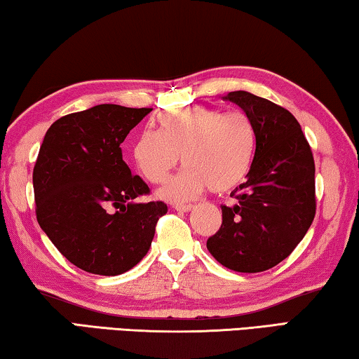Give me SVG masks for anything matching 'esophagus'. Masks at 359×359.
<instances>
[{"mask_svg":"<svg viewBox=\"0 0 359 359\" xmlns=\"http://www.w3.org/2000/svg\"><path fill=\"white\" fill-rule=\"evenodd\" d=\"M176 211H181V213H187V211H191L194 208V205H175L173 207Z\"/></svg>","mask_w":359,"mask_h":359,"instance_id":"esophagus-1","label":"esophagus"}]
</instances>
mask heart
<instances>
[{
    "label": "heart",
    "instance_id": "1",
    "mask_svg": "<svg viewBox=\"0 0 359 359\" xmlns=\"http://www.w3.org/2000/svg\"><path fill=\"white\" fill-rule=\"evenodd\" d=\"M256 152V128L248 114L205 107L170 109L157 117V132L135 140L132 157L151 184H162L178 163L184 168L158 191L170 202H187L210 189L224 194L248 175Z\"/></svg>",
    "mask_w": 359,
    "mask_h": 359
}]
</instances>
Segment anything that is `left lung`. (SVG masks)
<instances>
[{
	"label": "left lung",
	"mask_w": 359,
	"mask_h": 359,
	"mask_svg": "<svg viewBox=\"0 0 359 359\" xmlns=\"http://www.w3.org/2000/svg\"><path fill=\"white\" fill-rule=\"evenodd\" d=\"M250 116L256 152L246 183L221 205L222 224L207 248L222 266L256 273L280 264L307 233L315 218V162L309 141L290 111L250 92L224 97Z\"/></svg>",
	"instance_id": "1"
}]
</instances>
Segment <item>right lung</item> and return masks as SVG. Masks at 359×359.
<instances>
[{"label":"right lung","mask_w":359,"mask_h":359,"mask_svg":"<svg viewBox=\"0 0 359 359\" xmlns=\"http://www.w3.org/2000/svg\"><path fill=\"white\" fill-rule=\"evenodd\" d=\"M151 108L97 104L49 127L33 168L36 219L55 248L89 273L114 277L143 259L163 202L132 175L121 144Z\"/></svg>","instance_id":"1"}]
</instances>
